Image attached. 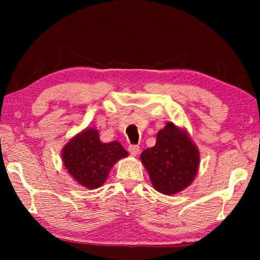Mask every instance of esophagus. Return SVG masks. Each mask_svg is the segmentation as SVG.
I'll list each match as a JSON object with an SVG mask.
<instances>
[{
  "mask_svg": "<svg viewBox=\"0 0 260 260\" xmlns=\"http://www.w3.org/2000/svg\"><path fill=\"white\" fill-rule=\"evenodd\" d=\"M128 150L131 152L132 156H136L140 151V147L139 146H135V144H132V146L128 147Z\"/></svg>",
  "mask_w": 260,
  "mask_h": 260,
  "instance_id": "34e87169",
  "label": "esophagus"
}]
</instances>
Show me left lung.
<instances>
[{"label": "left lung", "mask_w": 260, "mask_h": 260, "mask_svg": "<svg viewBox=\"0 0 260 260\" xmlns=\"http://www.w3.org/2000/svg\"><path fill=\"white\" fill-rule=\"evenodd\" d=\"M153 188L174 195L191 184L200 165V151L184 129L167 122L157 134L156 144L141 153Z\"/></svg>", "instance_id": "left-lung-1"}]
</instances>
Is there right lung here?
Here are the masks:
<instances>
[{"instance_id": "1", "label": "right lung", "mask_w": 260, "mask_h": 260, "mask_svg": "<svg viewBox=\"0 0 260 260\" xmlns=\"http://www.w3.org/2000/svg\"><path fill=\"white\" fill-rule=\"evenodd\" d=\"M127 155L128 152L118 141L101 142L99 131L95 128H86L73 136L61 150L69 174L88 189L102 186L112 166Z\"/></svg>"}]
</instances>
